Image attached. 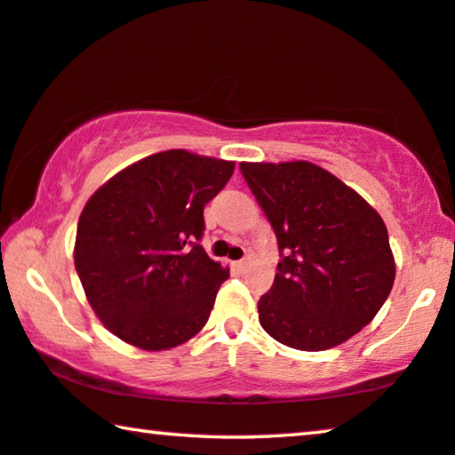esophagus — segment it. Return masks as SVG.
<instances>
[{
  "label": "esophagus",
  "mask_w": 455,
  "mask_h": 455,
  "mask_svg": "<svg viewBox=\"0 0 455 455\" xmlns=\"http://www.w3.org/2000/svg\"><path fill=\"white\" fill-rule=\"evenodd\" d=\"M230 266H233L236 271H243L247 267V259H241V261H233L230 263Z\"/></svg>",
  "instance_id": "esophagus-1"
}]
</instances>
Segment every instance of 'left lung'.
<instances>
[{"instance_id": "1", "label": "left lung", "mask_w": 455, "mask_h": 455, "mask_svg": "<svg viewBox=\"0 0 455 455\" xmlns=\"http://www.w3.org/2000/svg\"><path fill=\"white\" fill-rule=\"evenodd\" d=\"M282 261L257 302L266 333L323 351L359 333L395 283L388 230L355 189L310 161L241 163Z\"/></svg>"}]
</instances>
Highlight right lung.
Segmentation results:
<instances>
[{
  "label": "right lung",
  "mask_w": 455,
  "mask_h": 455,
  "mask_svg": "<svg viewBox=\"0 0 455 455\" xmlns=\"http://www.w3.org/2000/svg\"><path fill=\"white\" fill-rule=\"evenodd\" d=\"M233 172L235 161L172 148L122 169L87 200L73 259L112 335L165 351L200 333L228 277L200 245L204 206Z\"/></svg>",
  "instance_id": "1"
}]
</instances>
